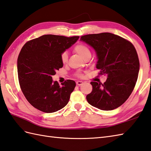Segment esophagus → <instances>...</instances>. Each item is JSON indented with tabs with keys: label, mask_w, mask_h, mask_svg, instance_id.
<instances>
[{
	"label": "esophagus",
	"mask_w": 151,
	"mask_h": 151,
	"mask_svg": "<svg viewBox=\"0 0 151 151\" xmlns=\"http://www.w3.org/2000/svg\"><path fill=\"white\" fill-rule=\"evenodd\" d=\"M76 84L78 86H81L83 84V81H76Z\"/></svg>",
	"instance_id": "1"
}]
</instances>
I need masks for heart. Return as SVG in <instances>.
<instances>
[{
    "mask_svg": "<svg viewBox=\"0 0 151 151\" xmlns=\"http://www.w3.org/2000/svg\"><path fill=\"white\" fill-rule=\"evenodd\" d=\"M73 50H74V52L78 53V54L83 59H85L86 58H88V57L91 56V52H90V50L88 46H86V45L82 44L77 45L74 46V48H73ZM60 58H61V61L63 64H66L67 61H68V53L66 52H63L61 54ZM78 76L79 77L81 76L80 73H78Z\"/></svg>",
    "mask_w": 151,
    "mask_h": 151,
    "instance_id": "obj_1",
    "label": "heart"
}]
</instances>
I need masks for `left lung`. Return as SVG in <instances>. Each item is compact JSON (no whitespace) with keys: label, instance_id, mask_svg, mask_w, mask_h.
<instances>
[{"label":"left lung","instance_id":"left-lung-1","mask_svg":"<svg viewBox=\"0 0 151 151\" xmlns=\"http://www.w3.org/2000/svg\"><path fill=\"white\" fill-rule=\"evenodd\" d=\"M80 41L91 46L96 53V68L106 75V81L91 82L92 92L86 96L90 105L103 110H112L126 101L138 79L139 62L131 42L111 33L82 36Z\"/></svg>","mask_w":151,"mask_h":151}]
</instances>
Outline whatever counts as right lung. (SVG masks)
Here are the masks:
<instances>
[{"label":"right lung","mask_w":151,"mask_h":151,"mask_svg":"<svg viewBox=\"0 0 151 151\" xmlns=\"http://www.w3.org/2000/svg\"><path fill=\"white\" fill-rule=\"evenodd\" d=\"M79 38L44 35L23 46L17 59L19 81L23 94L35 109L52 113L68 104L76 82L68 79L61 86L52 76L63 66L61 53Z\"/></svg>","instance_id":"add662e5"}]
</instances>
